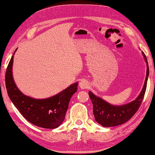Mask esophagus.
Instances as JSON below:
<instances>
[{
	"label": "esophagus",
	"mask_w": 155,
	"mask_h": 155,
	"mask_svg": "<svg viewBox=\"0 0 155 155\" xmlns=\"http://www.w3.org/2000/svg\"><path fill=\"white\" fill-rule=\"evenodd\" d=\"M79 85H80V87L83 90V89L88 88L89 86H90V84H89V82H87V80H82L80 82Z\"/></svg>",
	"instance_id": "esophagus-1"
}]
</instances>
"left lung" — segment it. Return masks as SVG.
Instances as JSON below:
<instances>
[{
	"label": "left lung",
	"instance_id": "left-lung-1",
	"mask_svg": "<svg viewBox=\"0 0 155 155\" xmlns=\"http://www.w3.org/2000/svg\"><path fill=\"white\" fill-rule=\"evenodd\" d=\"M143 56L147 65V73L143 90L138 97L130 103L120 106L112 105L104 100L103 99L94 95L92 92H89V96L92 100L93 105V114L94 118L98 124L104 127H114L121 125L128 120L136 113L139 109L145 95L148 76H149V66L147 58L142 51Z\"/></svg>",
	"mask_w": 155,
	"mask_h": 155
}]
</instances>
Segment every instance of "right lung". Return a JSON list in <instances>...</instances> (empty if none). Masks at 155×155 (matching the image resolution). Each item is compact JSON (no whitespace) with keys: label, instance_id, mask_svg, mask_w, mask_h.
Segmentation results:
<instances>
[{"label":"right lung","instance_id":"right-lung-1","mask_svg":"<svg viewBox=\"0 0 155 155\" xmlns=\"http://www.w3.org/2000/svg\"><path fill=\"white\" fill-rule=\"evenodd\" d=\"M15 51L5 73V86L10 100L23 117L31 124L44 128H58L64 120L72 96L78 91V82L71 84L62 92L48 98L35 99L25 95L18 88L12 77V63Z\"/></svg>","mask_w":155,"mask_h":155}]
</instances>
